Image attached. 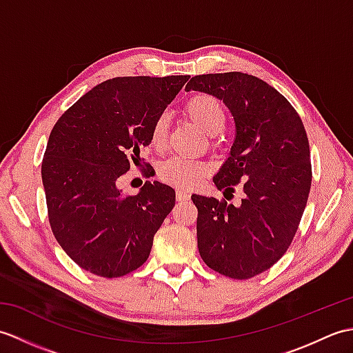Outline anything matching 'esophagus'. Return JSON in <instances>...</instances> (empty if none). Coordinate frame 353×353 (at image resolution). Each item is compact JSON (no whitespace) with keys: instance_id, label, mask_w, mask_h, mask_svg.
<instances>
[{"instance_id":"34e87169","label":"esophagus","mask_w":353,"mask_h":353,"mask_svg":"<svg viewBox=\"0 0 353 353\" xmlns=\"http://www.w3.org/2000/svg\"><path fill=\"white\" fill-rule=\"evenodd\" d=\"M176 199H177V201L190 200V192L188 191H183V190H177L176 191Z\"/></svg>"}]
</instances>
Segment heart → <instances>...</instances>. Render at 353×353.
<instances>
[{"mask_svg":"<svg viewBox=\"0 0 353 353\" xmlns=\"http://www.w3.org/2000/svg\"><path fill=\"white\" fill-rule=\"evenodd\" d=\"M183 112L192 123H196L208 134H215L224 129L228 121V110L214 95L196 94L183 104ZM168 137V119L165 115L157 117L150 129V145L157 152L163 150ZM208 172V165L200 161L185 157H170L159 168L161 181L177 188L190 190Z\"/></svg>","mask_w":353,"mask_h":353,"instance_id":"obj_1","label":"heart"}]
</instances>
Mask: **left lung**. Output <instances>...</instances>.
<instances>
[{"label": "left lung", "instance_id": "8db88e82", "mask_svg": "<svg viewBox=\"0 0 353 353\" xmlns=\"http://www.w3.org/2000/svg\"><path fill=\"white\" fill-rule=\"evenodd\" d=\"M185 89L223 100L236 127L214 183L224 197L236 186L243 197L236 206L191 197L200 256L216 273L250 279L283 256L301 224L312 181L308 137L291 103L250 74H201Z\"/></svg>", "mask_w": 353, "mask_h": 353}]
</instances>
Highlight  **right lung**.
I'll use <instances>...</instances> for the list:
<instances>
[{"label":"right lung","instance_id":"obj_1","mask_svg":"<svg viewBox=\"0 0 353 353\" xmlns=\"http://www.w3.org/2000/svg\"><path fill=\"white\" fill-rule=\"evenodd\" d=\"M190 76L115 77L97 85L57 119L42 159L52 235L86 272L119 277L147 261L153 236L174 208L168 185L118 190L157 117Z\"/></svg>","mask_w":353,"mask_h":353}]
</instances>
